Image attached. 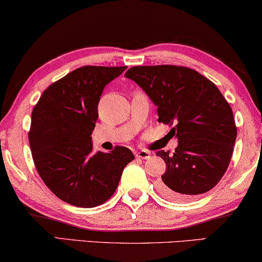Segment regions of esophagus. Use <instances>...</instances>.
Listing matches in <instances>:
<instances>
[{
	"label": "esophagus",
	"mask_w": 262,
	"mask_h": 262,
	"mask_svg": "<svg viewBox=\"0 0 262 262\" xmlns=\"http://www.w3.org/2000/svg\"><path fill=\"white\" fill-rule=\"evenodd\" d=\"M150 155H151V154L146 151V150H139V151L136 152V157H138V159H142V160L149 159Z\"/></svg>",
	"instance_id": "esophagus-1"
}]
</instances>
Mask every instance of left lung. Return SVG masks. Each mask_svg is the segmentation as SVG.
<instances>
[{
    "label": "left lung",
    "instance_id": "1",
    "mask_svg": "<svg viewBox=\"0 0 262 262\" xmlns=\"http://www.w3.org/2000/svg\"><path fill=\"white\" fill-rule=\"evenodd\" d=\"M125 76L157 106L159 123L174 124L175 151L156 152L167 164L157 185L161 194L185 200L213 188L228 169L237 136L231 107L216 84L178 66L132 67Z\"/></svg>",
    "mask_w": 262,
    "mask_h": 262
}]
</instances>
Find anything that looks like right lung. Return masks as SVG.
<instances>
[{"label": "right lung", "mask_w": 262, "mask_h": 262, "mask_svg": "<svg viewBox=\"0 0 262 262\" xmlns=\"http://www.w3.org/2000/svg\"><path fill=\"white\" fill-rule=\"evenodd\" d=\"M126 67L85 66L45 89L32 112L28 141L38 174L60 200L78 207L106 203L119 184L130 149L93 154L92 132L103 88Z\"/></svg>", "instance_id": "obj_1"}]
</instances>
